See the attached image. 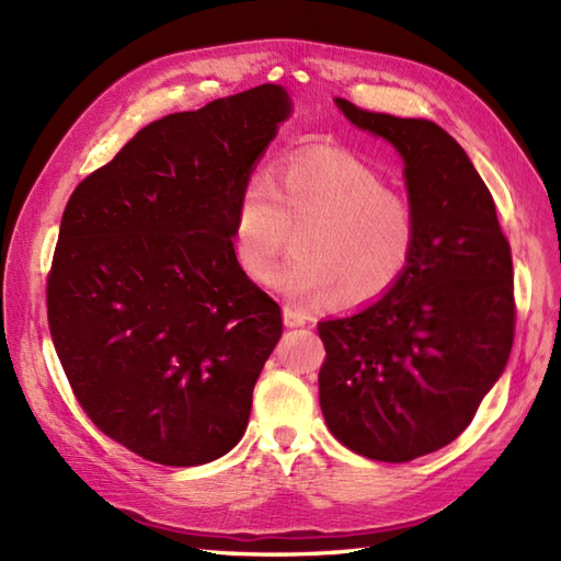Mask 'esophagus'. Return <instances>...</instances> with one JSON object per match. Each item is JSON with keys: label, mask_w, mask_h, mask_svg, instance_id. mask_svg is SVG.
Masks as SVG:
<instances>
[{"label": "esophagus", "mask_w": 561, "mask_h": 561, "mask_svg": "<svg viewBox=\"0 0 561 561\" xmlns=\"http://www.w3.org/2000/svg\"><path fill=\"white\" fill-rule=\"evenodd\" d=\"M282 316H284V325H287V328H301V325H306V320H308V316L304 311H299V308H294V306H284Z\"/></svg>", "instance_id": "obj_1"}]
</instances>
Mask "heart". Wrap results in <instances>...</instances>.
Wrapping results in <instances>:
<instances>
[{"instance_id": "b5f03b06", "label": "heart", "mask_w": 561, "mask_h": 561, "mask_svg": "<svg viewBox=\"0 0 561 561\" xmlns=\"http://www.w3.org/2000/svg\"><path fill=\"white\" fill-rule=\"evenodd\" d=\"M300 229L297 253L274 273L273 262ZM420 250V217L371 165L342 151L299 153L277 178L253 175L233 214V253L253 282L267 280L299 304L332 299L356 311L398 287Z\"/></svg>"}]
</instances>
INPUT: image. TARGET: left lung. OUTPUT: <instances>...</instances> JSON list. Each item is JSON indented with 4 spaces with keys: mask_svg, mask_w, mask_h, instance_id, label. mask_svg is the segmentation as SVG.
Returning a JSON list of instances; mask_svg holds the SVG:
<instances>
[{
    "mask_svg": "<svg viewBox=\"0 0 561 561\" xmlns=\"http://www.w3.org/2000/svg\"><path fill=\"white\" fill-rule=\"evenodd\" d=\"M335 103L398 149L420 250L386 299L318 323L320 410L350 450L408 462L458 438L504 374L516 328L514 262L492 193L446 129Z\"/></svg>",
    "mask_w": 561,
    "mask_h": 561,
    "instance_id": "8db88e82",
    "label": "left lung"
}]
</instances>
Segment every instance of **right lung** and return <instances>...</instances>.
Instances as JSON below:
<instances>
[{
    "mask_svg": "<svg viewBox=\"0 0 561 561\" xmlns=\"http://www.w3.org/2000/svg\"><path fill=\"white\" fill-rule=\"evenodd\" d=\"M291 115L262 83L147 125L71 193L47 323L83 412L171 468L241 440L282 311L233 253L243 183Z\"/></svg>",
    "mask_w": 561,
    "mask_h": 561,
    "instance_id": "right-lung-1",
    "label": "right lung"
}]
</instances>
